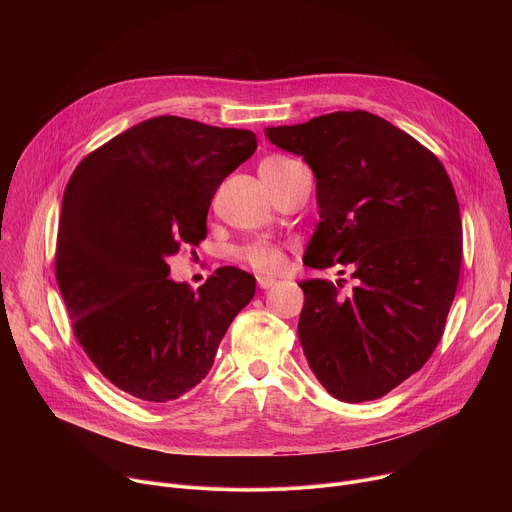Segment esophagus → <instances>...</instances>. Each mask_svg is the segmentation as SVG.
Returning a JSON list of instances; mask_svg holds the SVG:
<instances>
[{
  "label": "esophagus",
  "mask_w": 512,
  "mask_h": 512,
  "mask_svg": "<svg viewBox=\"0 0 512 512\" xmlns=\"http://www.w3.org/2000/svg\"><path fill=\"white\" fill-rule=\"evenodd\" d=\"M257 283H259L261 289H269V287H273L277 283V279H273V277H257Z\"/></svg>",
  "instance_id": "1"
}]
</instances>
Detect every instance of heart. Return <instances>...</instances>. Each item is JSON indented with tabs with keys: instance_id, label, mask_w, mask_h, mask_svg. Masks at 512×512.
Instances as JSON below:
<instances>
[{
	"instance_id": "heart-1",
	"label": "heart",
	"mask_w": 512,
	"mask_h": 512,
	"mask_svg": "<svg viewBox=\"0 0 512 512\" xmlns=\"http://www.w3.org/2000/svg\"><path fill=\"white\" fill-rule=\"evenodd\" d=\"M281 160H285V158H269L265 162H281ZM237 259H241L243 263H247L255 271H263V273H275L285 263L283 251L279 247L271 245V243H265V241L251 243V245L239 249Z\"/></svg>"
}]
</instances>
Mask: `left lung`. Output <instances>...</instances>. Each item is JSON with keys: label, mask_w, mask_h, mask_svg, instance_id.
<instances>
[{"label": "left lung", "mask_w": 512, "mask_h": 512, "mask_svg": "<svg viewBox=\"0 0 512 512\" xmlns=\"http://www.w3.org/2000/svg\"><path fill=\"white\" fill-rule=\"evenodd\" d=\"M265 137L316 176L320 225L304 263L354 267L348 296L344 279L300 283L310 369L344 403L379 399L417 373L444 334L462 263L452 180L417 139L369 111L267 127Z\"/></svg>", "instance_id": "left-lung-1"}]
</instances>
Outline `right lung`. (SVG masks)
I'll use <instances>...</instances> for the list:
<instances>
[{"mask_svg":"<svg viewBox=\"0 0 512 512\" xmlns=\"http://www.w3.org/2000/svg\"><path fill=\"white\" fill-rule=\"evenodd\" d=\"M257 150L247 129L160 115L91 152L72 172L56 237V281L72 330L121 391L168 403L194 389L255 277L221 267L196 291L166 259L206 239L216 188Z\"/></svg>","mask_w":512,"mask_h":512,"instance_id":"right-lung-1","label":"right lung"}]
</instances>
